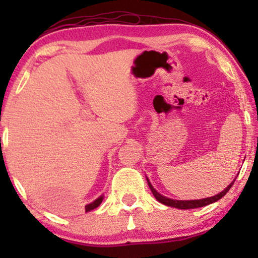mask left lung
I'll return each mask as SVG.
<instances>
[{
	"label": "left lung",
	"mask_w": 258,
	"mask_h": 258,
	"mask_svg": "<svg viewBox=\"0 0 258 258\" xmlns=\"http://www.w3.org/2000/svg\"><path fill=\"white\" fill-rule=\"evenodd\" d=\"M147 182H148V185H149L150 190H152V193L154 197H155V199L159 201V203L164 204V205L166 206H171V207H176V209H180V210H189V209H198V207H203V206H206V205H210V204L212 203H216L217 200L222 199V198L224 197L228 193V190H229L230 188H232V185L234 184V182H235V178L232 183H230L229 185L227 186L224 190H222L221 193H218L217 195H214V197H210V198H204V199H199V200H176V199H170V198H166L164 197V195H161L159 193L158 190H156L155 188L152 185V183L149 182V179L147 178Z\"/></svg>",
	"instance_id": "1"
}]
</instances>
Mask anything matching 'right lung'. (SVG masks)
<instances>
[{"label": "right lung", "instance_id": "add662e5", "mask_svg": "<svg viewBox=\"0 0 258 258\" xmlns=\"http://www.w3.org/2000/svg\"><path fill=\"white\" fill-rule=\"evenodd\" d=\"M102 201H103V195H100V197L97 198L96 200L92 201L91 204H87V205L85 206L86 212H90V211H92V210L97 209V207H98V206L100 205V204H102Z\"/></svg>", "mask_w": 258, "mask_h": 258}]
</instances>
